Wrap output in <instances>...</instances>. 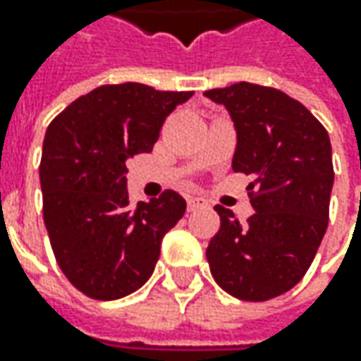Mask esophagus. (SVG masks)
I'll list each match as a JSON object with an SVG mask.
<instances>
[{
	"instance_id": "1",
	"label": "esophagus",
	"mask_w": 361,
	"mask_h": 361,
	"mask_svg": "<svg viewBox=\"0 0 361 361\" xmlns=\"http://www.w3.org/2000/svg\"><path fill=\"white\" fill-rule=\"evenodd\" d=\"M187 207H188V211H197V209L207 207V201H204V199H201V197H188Z\"/></svg>"
}]
</instances>
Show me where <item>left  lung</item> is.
Wrapping results in <instances>:
<instances>
[{"instance_id":"1","label":"left lung","mask_w":361,"mask_h":361,"mask_svg":"<svg viewBox=\"0 0 361 361\" xmlns=\"http://www.w3.org/2000/svg\"><path fill=\"white\" fill-rule=\"evenodd\" d=\"M237 132L233 171L253 176V215L241 225L216 204L221 229L207 247L219 287L243 301L289 291L310 269L324 239L334 187L331 142L305 106L281 90L239 82L207 90Z\"/></svg>"}]
</instances>
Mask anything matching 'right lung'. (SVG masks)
I'll list each match as a JSON object with an SVG mask.
<instances>
[{"mask_svg":"<svg viewBox=\"0 0 361 361\" xmlns=\"http://www.w3.org/2000/svg\"><path fill=\"white\" fill-rule=\"evenodd\" d=\"M192 92H160L136 82L80 96L46 130L39 185L56 261L84 295L112 301L150 279L162 237L187 211L164 190L132 207L126 160L150 152L166 116Z\"/></svg>","mask_w":361,"mask_h":361,"instance_id":"add662e5","label":"right lung"}]
</instances>
